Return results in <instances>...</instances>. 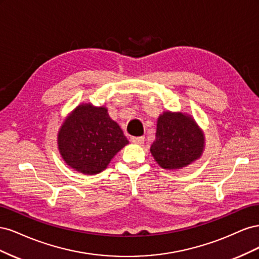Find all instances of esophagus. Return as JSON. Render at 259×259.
<instances>
[{
    "mask_svg": "<svg viewBox=\"0 0 259 259\" xmlns=\"http://www.w3.org/2000/svg\"><path fill=\"white\" fill-rule=\"evenodd\" d=\"M131 142L133 144H136V145H143L145 142V137L140 136V137H132L131 138Z\"/></svg>",
    "mask_w": 259,
    "mask_h": 259,
    "instance_id": "esophagus-1",
    "label": "esophagus"
}]
</instances>
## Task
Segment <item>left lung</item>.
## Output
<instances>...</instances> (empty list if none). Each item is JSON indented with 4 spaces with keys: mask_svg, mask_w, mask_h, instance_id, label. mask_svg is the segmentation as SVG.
Returning a JSON list of instances; mask_svg holds the SVG:
<instances>
[{
    "mask_svg": "<svg viewBox=\"0 0 259 259\" xmlns=\"http://www.w3.org/2000/svg\"><path fill=\"white\" fill-rule=\"evenodd\" d=\"M204 135L191 115L163 112L156 124L150 151L164 169H179L198 160L204 149Z\"/></svg>",
    "mask_w": 259,
    "mask_h": 259,
    "instance_id": "obj_1",
    "label": "left lung"
}]
</instances>
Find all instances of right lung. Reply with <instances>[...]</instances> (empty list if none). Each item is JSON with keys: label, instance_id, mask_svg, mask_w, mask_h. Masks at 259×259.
<instances>
[{"label": "right lung", "instance_id": "obj_1", "mask_svg": "<svg viewBox=\"0 0 259 259\" xmlns=\"http://www.w3.org/2000/svg\"><path fill=\"white\" fill-rule=\"evenodd\" d=\"M57 143L67 165L94 175L106 169L128 140L119 124L109 116L106 107L82 104L62 123Z\"/></svg>", "mask_w": 259, "mask_h": 259}]
</instances>
